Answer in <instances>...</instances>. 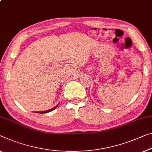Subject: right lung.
I'll list each match as a JSON object with an SVG mask.
<instances>
[{
	"label": "right lung",
	"instance_id": "right-lung-1",
	"mask_svg": "<svg viewBox=\"0 0 152 152\" xmlns=\"http://www.w3.org/2000/svg\"><path fill=\"white\" fill-rule=\"evenodd\" d=\"M58 106V104H57L56 106V107H53V108H52V109H49V110H48V111H39V112H37V113H48V112H50V111H53V110H54V109L56 108V107ZM36 113V112H35Z\"/></svg>",
	"mask_w": 152,
	"mask_h": 152
}]
</instances>
